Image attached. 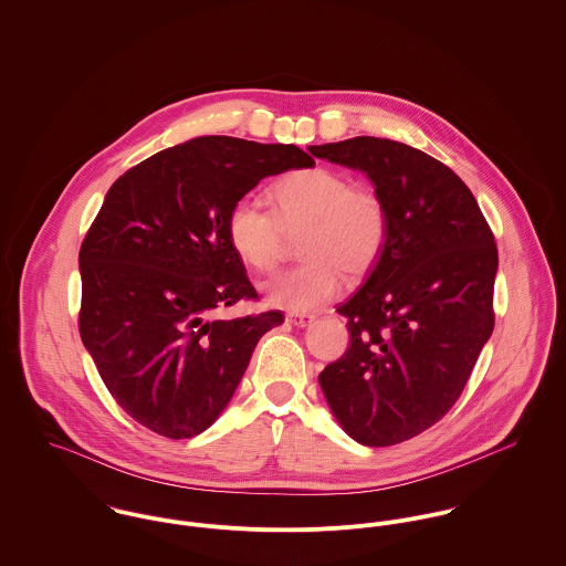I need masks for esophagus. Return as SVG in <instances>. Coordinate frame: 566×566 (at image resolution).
Listing matches in <instances>:
<instances>
[{"mask_svg":"<svg viewBox=\"0 0 566 566\" xmlns=\"http://www.w3.org/2000/svg\"><path fill=\"white\" fill-rule=\"evenodd\" d=\"M314 318H316L314 314H289L286 316V321L295 327H308V325H313Z\"/></svg>","mask_w":566,"mask_h":566,"instance_id":"obj_1","label":"esophagus"}]
</instances>
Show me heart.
Segmentation results:
<instances>
[{
	"instance_id": "heart-1",
	"label": "heart",
	"mask_w": 566,
	"mask_h": 566,
	"mask_svg": "<svg viewBox=\"0 0 566 566\" xmlns=\"http://www.w3.org/2000/svg\"><path fill=\"white\" fill-rule=\"evenodd\" d=\"M271 199L273 212L241 197L228 214L232 250L262 273L282 262L289 239L304 234L300 253L306 262L264 284L269 304L293 313L316 311L340 291L345 271L365 275L376 266L388 239V208L377 190L313 167L280 180Z\"/></svg>"
}]
</instances>
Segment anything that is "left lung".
I'll return each mask as SVG.
<instances>
[{"instance_id": "left-lung-1", "label": "left lung", "mask_w": 566, "mask_h": 566, "mask_svg": "<svg viewBox=\"0 0 566 566\" xmlns=\"http://www.w3.org/2000/svg\"><path fill=\"white\" fill-rule=\"evenodd\" d=\"M308 149L367 174L388 208L384 252L338 306L349 347L318 384L352 439L397 444L449 412L491 338L497 245L473 192L437 158L376 136Z\"/></svg>"}]
</instances>
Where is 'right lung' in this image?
<instances>
[{
	"instance_id": "right-lung-1",
	"label": "right lung",
	"mask_w": 566,
	"mask_h": 566,
	"mask_svg": "<svg viewBox=\"0 0 566 566\" xmlns=\"http://www.w3.org/2000/svg\"><path fill=\"white\" fill-rule=\"evenodd\" d=\"M295 145L197 136L126 171L80 248V336L127 415L167 439L208 430L280 311L221 318L258 293L228 214L264 178L311 169Z\"/></svg>"
}]
</instances>
